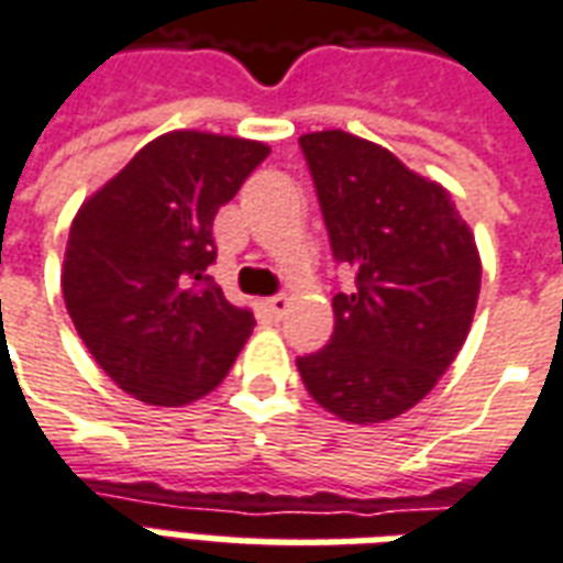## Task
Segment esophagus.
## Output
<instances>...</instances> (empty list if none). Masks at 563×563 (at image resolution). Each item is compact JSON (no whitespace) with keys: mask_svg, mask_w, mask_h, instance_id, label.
Masks as SVG:
<instances>
[{"mask_svg":"<svg viewBox=\"0 0 563 563\" xmlns=\"http://www.w3.org/2000/svg\"><path fill=\"white\" fill-rule=\"evenodd\" d=\"M262 307H265V313H268L271 319H280L283 313H286V307H289V298H286V295H271V298L262 301Z\"/></svg>","mask_w":563,"mask_h":563,"instance_id":"34e87169","label":"esophagus"}]
</instances>
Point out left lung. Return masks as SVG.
<instances>
[{"label":"left lung","mask_w":563,"mask_h":563,"mask_svg":"<svg viewBox=\"0 0 563 563\" xmlns=\"http://www.w3.org/2000/svg\"><path fill=\"white\" fill-rule=\"evenodd\" d=\"M298 144L331 256L355 268V292L331 301V341L298 355V374L343 422H386L434 389L471 331L483 277L473 232L443 186L386 147L341 129Z\"/></svg>","instance_id":"8db88e82"}]
</instances>
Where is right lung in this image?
I'll use <instances>...</instances> for the list:
<instances>
[{
	"label": "right lung",
	"mask_w": 563,
	"mask_h": 563,
	"mask_svg": "<svg viewBox=\"0 0 563 563\" xmlns=\"http://www.w3.org/2000/svg\"><path fill=\"white\" fill-rule=\"evenodd\" d=\"M268 153L258 141L168 132L71 222L68 317L99 367L139 401L180 407L217 389L256 325L208 268L217 210Z\"/></svg>",
	"instance_id": "1"
}]
</instances>
